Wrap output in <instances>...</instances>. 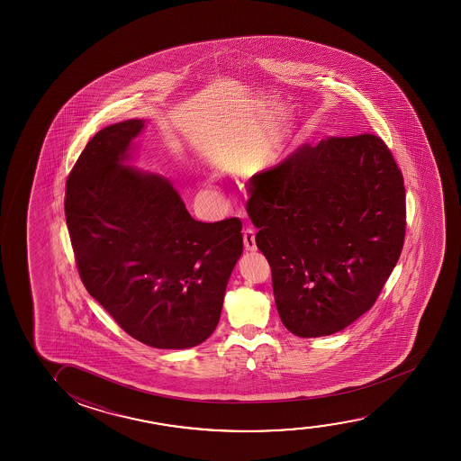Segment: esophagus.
Segmentation results:
<instances>
[{"mask_svg":"<svg viewBox=\"0 0 461 461\" xmlns=\"http://www.w3.org/2000/svg\"><path fill=\"white\" fill-rule=\"evenodd\" d=\"M244 247L247 252H255L257 250V242H255V231L252 228H247L244 231Z\"/></svg>","mask_w":461,"mask_h":461,"instance_id":"1","label":"esophagus"}]
</instances>
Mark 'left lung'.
Instances as JSON below:
<instances>
[{
    "mask_svg": "<svg viewBox=\"0 0 461 461\" xmlns=\"http://www.w3.org/2000/svg\"><path fill=\"white\" fill-rule=\"evenodd\" d=\"M249 217L285 328L335 334L372 309L403 247V176L372 133L303 143L253 179Z\"/></svg>",
    "mask_w": 461,
    "mask_h": 461,
    "instance_id": "obj_1",
    "label": "left lung"
}]
</instances>
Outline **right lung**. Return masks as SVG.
Wrapping results in <instances>:
<instances>
[{
    "mask_svg": "<svg viewBox=\"0 0 461 461\" xmlns=\"http://www.w3.org/2000/svg\"><path fill=\"white\" fill-rule=\"evenodd\" d=\"M145 122H116L89 140L64 212L89 294L148 347L187 349L219 324L242 223L195 221L167 177L129 164Z\"/></svg>",
    "mask_w": 461,
    "mask_h": 461,
    "instance_id": "add662e5",
    "label": "right lung"
}]
</instances>
